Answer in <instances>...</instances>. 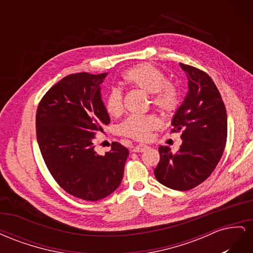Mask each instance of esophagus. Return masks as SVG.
Returning <instances> with one entry per match:
<instances>
[{
  "mask_svg": "<svg viewBox=\"0 0 253 253\" xmlns=\"http://www.w3.org/2000/svg\"><path fill=\"white\" fill-rule=\"evenodd\" d=\"M147 149H148V145L140 143V144L135 145L134 149H133V152H143L144 150H147Z\"/></svg>",
  "mask_w": 253,
  "mask_h": 253,
  "instance_id": "esophagus-1",
  "label": "esophagus"
}]
</instances>
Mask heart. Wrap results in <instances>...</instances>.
I'll list each match as a JSON object with an SVG mask.
<instances>
[{"mask_svg": "<svg viewBox=\"0 0 253 253\" xmlns=\"http://www.w3.org/2000/svg\"><path fill=\"white\" fill-rule=\"evenodd\" d=\"M125 83L150 94L151 103L164 115H170L178 109L179 90L173 83L167 81V76L160 68L150 63H142L126 71L122 75ZM104 108L110 116L118 117L124 111L122 93L113 88L106 95ZM159 126L154 115H131L119 126V132L129 138L145 141L152 132Z\"/></svg>", "mask_w": 253, "mask_h": 253, "instance_id": "obj_1", "label": "heart"}]
</instances>
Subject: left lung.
<instances>
[{
    "instance_id": "8db88e82",
    "label": "left lung",
    "mask_w": 253,
    "mask_h": 253,
    "mask_svg": "<svg viewBox=\"0 0 253 253\" xmlns=\"http://www.w3.org/2000/svg\"><path fill=\"white\" fill-rule=\"evenodd\" d=\"M189 80L188 95L172 120V133H181L179 150L158 148L160 160L156 179L164 186L188 191L201 185L215 169L227 141V112L223 99L210 76L188 64L179 63Z\"/></svg>"
}]
</instances>
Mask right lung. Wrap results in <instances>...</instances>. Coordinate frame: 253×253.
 Returning <instances> with one entry per match:
<instances>
[{"label":"right lung","mask_w":253,"mask_h":253,"mask_svg":"<svg viewBox=\"0 0 253 253\" xmlns=\"http://www.w3.org/2000/svg\"><path fill=\"white\" fill-rule=\"evenodd\" d=\"M106 76H66L43 96L36 115L37 140L53 179L68 194L90 202L119 187L128 156L116 141L105 155L94 150L96 134L110 124L99 87Z\"/></svg>","instance_id":"right-lung-1"}]
</instances>
